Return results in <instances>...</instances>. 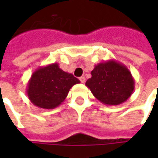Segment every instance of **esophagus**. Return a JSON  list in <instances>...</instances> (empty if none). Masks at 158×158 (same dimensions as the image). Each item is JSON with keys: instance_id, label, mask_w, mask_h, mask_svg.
<instances>
[{"instance_id": "34e87169", "label": "esophagus", "mask_w": 158, "mask_h": 158, "mask_svg": "<svg viewBox=\"0 0 158 158\" xmlns=\"http://www.w3.org/2000/svg\"><path fill=\"white\" fill-rule=\"evenodd\" d=\"M79 80H80V82H82V83H84L85 81H86V79H85V77H84V76H81V77L79 78Z\"/></svg>"}]
</instances>
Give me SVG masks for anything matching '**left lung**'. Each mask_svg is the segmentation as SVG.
I'll return each instance as SVG.
<instances>
[{
    "label": "left lung",
    "mask_w": 158,
    "mask_h": 158,
    "mask_svg": "<svg viewBox=\"0 0 158 158\" xmlns=\"http://www.w3.org/2000/svg\"><path fill=\"white\" fill-rule=\"evenodd\" d=\"M85 85L95 98L107 106L127 101L135 89V79L128 69L114 60L96 65Z\"/></svg>",
    "instance_id": "8db88e82"
}]
</instances>
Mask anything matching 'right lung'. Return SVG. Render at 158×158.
<instances>
[{
    "instance_id": "right-lung-1",
    "label": "right lung",
    "mask_w": 158,
    "mask_h": 158,
    "mask_svg": "<svg viewBox=\"0 0 158 158\" xmlns=\"http://www.w3.org/2000/svg\"><path fill=\"white\" fill-rule=\"evenodd\" d=\"M80 81L72 74L52 63L35 70L27 84L26 93L34 106L43 109H53L67 98L69 89Z\"/></svg>"
}]
</instances>
